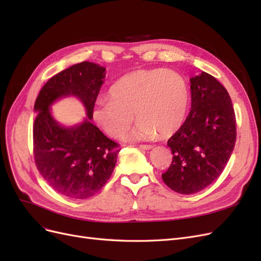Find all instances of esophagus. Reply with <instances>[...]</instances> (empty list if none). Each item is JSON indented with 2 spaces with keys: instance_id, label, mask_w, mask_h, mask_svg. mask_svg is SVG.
<instances>
[{
  "instance_id": "esophagus-1",
  "label": "esophagus",
  "mask_w": 261,
  "mask_h": 261,
  "mask_svg": "<svg viewBox=\"0 0 261 261\" xmlns=\"http://www.w3.org/2000/svg\"><path fill=\"white\" fill-rule=\"evenodd\" d=\"M153 146L151 145H139V148L143 149V150H150Z\"/></svg>"
}]
</instances>
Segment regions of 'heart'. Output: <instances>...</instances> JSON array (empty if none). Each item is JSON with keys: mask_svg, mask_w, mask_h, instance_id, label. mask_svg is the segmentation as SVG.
<instances>
[{"mask_svg": "<svg viewBox=\"0 0 261 261\" xmlns=\"http://www.w3.org/2000/svg\"><path fill=\"white\" fill-rule=\"evenodd\" d=\"M191 102L183 75L172 69H138L123 76L110 89V98H99L92 117L113 138H123L134 122L139 121L133 137H170L183 125Z\"/></svg>", "mask_w": 261, "mask_h": 261, "instance_id": "1", "label": "heart"}]
</instances>
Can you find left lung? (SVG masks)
<instances>
[{"label": "left lung", "mask_w": 261, "mask_h": 261, "mask_svg": "<svg viewBox=\"0 0 261 261\" xmlns=\"http://www.w3.org/2000/svg\"><path fill=\"white\" fill-rule=\"evenodd\" d=\"M192 110L168 140L172 163L162 179L172 191H202L224 170L236 141V118L224 86L206 72L191 78Z\"/></svg>", "instance_id": "left-lung-1"}]
</instances>
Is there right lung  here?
<instances>
[{"mask_svg":"<svg viewBox=\"0 0 261 261\" xmlns=\"http://www.w3.org/2000/svg\"><path fill=\"white\" fill-rule=\"evenodd\" d=\"M105 72L98 64L82 62L50 78L36 99L35 163L46 183L69 198L86 199L98 193L112 175L120 151V145L90 122ZM69 94L83 101L89 118L67 129L53 120L49 106Z\"/></svg>","mask_w":261,"mask_h":261,"instance_id":"add662e5","label":"right lung"}]
</instances>
